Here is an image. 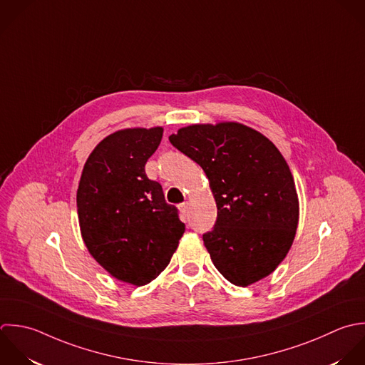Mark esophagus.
<instances>
[{
  "label": "esophagus",
  "instance_id": "esophagus-1",
  "mask_svg": "<svg viewBox=\"0 0 365 365\" xmlns=\"http://www.w3.org/2000/svg\"><path fill=\"white\" fill-rule=\"evenodd\" d=\"M178 207H179V212H180L182 215H186V213H187V203H180Z\"/></svg>",
  "mask_w": 365,
  "mask_h": 365
}]
</instances>
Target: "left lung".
Masks as SVG:
<instances>
[{
    "mask_svg": "<svg viewBox=\"0 0 365 365\" xmlns=\"http://www.w3.org/2000/svg\"><path fill=\"white\" fill-rule=\"evenodd\" d=\"M169 140L209 179L217 220L203 242L215 267L240 287L272 274L294 242L300 215L292 170L276 145L239 122L187 125Z\"/></svg>",
    "mask_w": 365,
    "mask_h": 365,
    "instance_id": "obj_1",
    "label": "left lung"
}]
</instances>
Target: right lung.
<instances>
[{"label":"right lung","instance_id":"add662e5","mask_svg":"<svg viewBox=\"0 0 365 365\" xmlns=\"http://www.w3.org/2000/svg\"><path fill=\"white\" fill-rule=\"evenodd\" d=\"M162 135V126L108 135L88 156L76 192L88 252L112 277L136 287L166 269L185 233L176 207L145 173Z\"/></svg>","mask_w":365,"mask_h":365}]
</instances>
